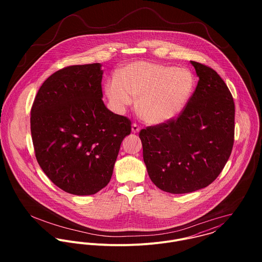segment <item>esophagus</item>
Returning a JSON list of instances; mask_svg holds the SVG:
<instances>
[{
  "label": "esophagus",
  "mask_w": 262,
  "mask_h": 262,
  "mask_svg": "<svg viewBox=\"0 0 262 262\" xmlns=\"http://www.w3.org/2000/svg\"><path fill=\"white\" fill-rule=\"evenodd\" d=\"M139 131H140V127L136 123L132 124V132L133 133H138Z\"/></svg>",
  "instance_id": "34e87169"
}]
</instances>
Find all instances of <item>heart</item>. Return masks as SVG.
<instances>
[{
  "mask_svg": "<svg viewBox=\"0 0 262 262\" xmlns=\"http://www.w3.org/2000/svg\"><path fill=\"white\" fill-rule=\"evenodd\" d=\"M195 78L185 68L134 61L105 84L113 107L123 111L137 98V110L149 124L161 125L183 112L193 93Z\"/></svg>",
  "mask_w": 262,
  "mask_h": 262,
  "instance_id": "heart-1",
  "label": "heart"
}]
</instances>
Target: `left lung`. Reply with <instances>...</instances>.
<instances>
[{"label":"left lung","mask_w":262,"mask_h":262,"mask_svg":"<svg viewBox=\"0 0 262 262\" xmlns=\"http://www.w3.org/2000/svg\"><path fill=\"white\" fill-rule=\"evenodd\" d=\"M190 63L199 81L185 110L177 119L139 133L150 180L170 193L211 185L234 143L235 105L228 86L211 68Z\"/></svg>","instance_id":"left-lung-1"}]
</instances>
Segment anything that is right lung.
<instances>
[{"instance_id": "add662e5", "label": "right lung", "mask_w": 262, "mask_h": 262, "mask_svg": "<svg viewBox=\"0 0 262 262\" xmlns=\"http://www.w3.org/2000/svg\"><path fill=\"white\" fill-rule=\"evenodd\" d=\"M102 77L101 63L59 70L42 83L31 109L38 163L72 194H94L109 184L121 143L131 133L130 120L105 106Z\"/></svg>"}]
</instances>
